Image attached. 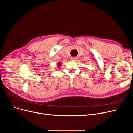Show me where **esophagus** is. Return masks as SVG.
<instances>
[{
	"mask_svg": "<svg viewBox=\"0 0 133 133\" xmlns=\"http://www.w3.org/2000/svg\"><path fill=\"white\" fill-rule=\"evenodd\" d=\"M76 59V58H75V57L71 58V60L72 61H75Z\"/></svg>",
	"mask_w": 133,
	"mask_h": 133,
	"instance_id": "1",
	"label": "esophagus"
}]
</instances>
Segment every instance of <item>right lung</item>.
I'll use <instances>...</instances> for the list:
<instances>
[{
    "mask_svg": "<svg viewBox=\"0 0 133 133\" xmlns=\"http://www.w3.org/2000/svg\"><path fill=\"white\" fill-rule=\"evenodd\" d=\"M61 65H62V63H61V62H58V65H57V66L59 68V67H61Z\"/></svg>",
    "mask_w": 133,
    "mask_h": 133,
    "instance_id": "right-lung-1",
    "label": "right lung"
}]
</instances>
